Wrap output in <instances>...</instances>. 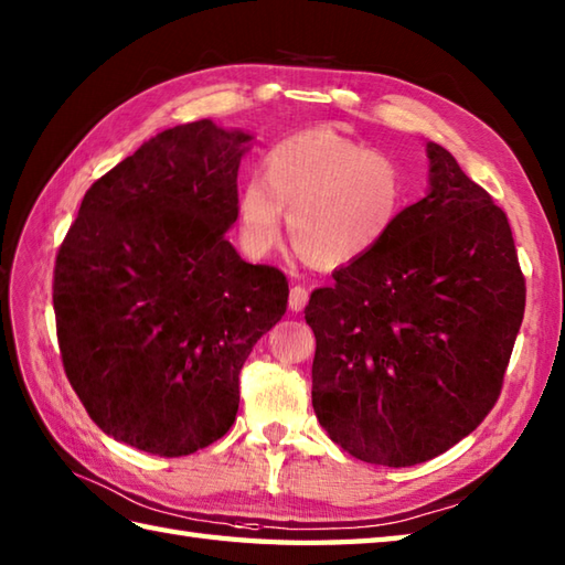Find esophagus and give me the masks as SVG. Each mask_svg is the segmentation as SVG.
Wrapping results in <instances>:
<instances>
[{"instance_id":"1","label":"esophagus","mask_w":565,"mask_h":565,"mask_svg":"<svg viewBox=\"0 0 565 565\" xmlns=\"http://www.w3.org/2000/svg\"><path fill=\"white\" fill-rule=\"evenodd\" d=\"M308 296H310V291L306 289V286H301V284L291 286V294H289V308L294 310V313H298V310H303V308H306V303H308Z\"/></svg>"}]
</instances>
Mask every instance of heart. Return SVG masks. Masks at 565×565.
<instances>
[{
    "label": "heart",
    "mask_w": 565,
    "mask_h": 565,
    "mask_svg": "<svg viewBox=\"0 0 565 565\" xmlns=\"http://www.w3.org/2000/svg\"><path fill=\"white\" fill-rule=\"evenodd\" d=\"M407 201L405 167L338 130L316 126L276 140L262 158V179L237 196L245 245L267 255L284 239L289 213L294 247L318 269L371 255L398 223Z\"/></svg>",
    "instance_id": "obj_1"
}]
</instances>
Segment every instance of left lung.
<instances>
[{"label": "left lung", "mask_w": 565, "mask_h": 565, "mask_svg": "<svg viewBox=\"0 0 565 565\" xmlns=\"http://www.w3.org/2000/svg\"><path fill=\"white\" fill-rule=\"evenodd\" d=\"M429 194L306 306L313 411L354 459L415 466L483 423L524 318L508 215L427 142Z\"/></svg>", "instance_id": "left-lung-1"}]
</instances>
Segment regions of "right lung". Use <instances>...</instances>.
I'll return each mask as SVG.
<instances>
[{"label": "right lung", "instance_id": "add662e5", "mask_svg": "<svg viewBox=\"0 0 565 565\" xmlns=\"http://www.w3.org/2000/svg\"><path fill=\"white\" fill-rule=\"evenodd\" d=\"M252 136L167 128L94 182L53 271L70 386L106 435L186 456L233 427L239 369L286 313L281 269L239 259L237 170Z\"/></svg>", "mask_w": 565, "mask_h": 565}]
</instances>
